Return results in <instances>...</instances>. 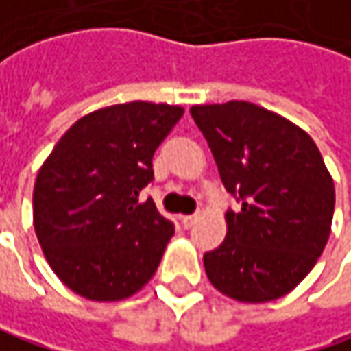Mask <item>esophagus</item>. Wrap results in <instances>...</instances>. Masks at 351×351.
<instances>
[{
  "label": "esophagus",
  "instance_id": "1",
  "mask_svg": "<svg viewBox=\"0 0 351 351\" xmlns=\"http://www.w3.org/2000/svg\"><path fill=\"white\" fill-rule=\"evenodd\" d=\"M196 220H198V216H196V214H192V216H182V218H180V223H182L186 230H191L192 226L196 223Z\"/></svg>",
  "mask_w": 351,
  "mask_h": 351
}]
</instances>
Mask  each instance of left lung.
<instances>
[{
	"label": "left lung",
	"mask_w": 351,
	"mask_h": 351,
	"mask_svg": "<svg viewBox=\"0 0 351 351\" xmlns=\"http://www.w3.org/2000/svg\"><path fill=\"white\" fill-rule=\"evenodd\" d=\"M221 182L241 204L228 234L204 253L206 275L226 297L269 302L291 293L330 237L334 180L306 131L250 101L191 108Z\"/></svg>",
	"instance_id": "left-lung-1"
}]
</instances>
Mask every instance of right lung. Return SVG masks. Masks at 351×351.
<instances>
[{
  "label": "right lung",
  "instance_id": "right-lung-1",
  "mask_svg": "<svg viewBox=\"0 0 351 351\" xmlns=\"http://www.w3.org/2000/svg\"><path fill=\"white\" fill-rule=\"evenodd\" d=\"M180 106L130 101L80 117L43 162L33 221L56 277L80 297L121 300L155 275L175 223L139 192Z\"/></svg>",
  "mask_w": 351,
  "mask_h": 351
}]
</instances>
